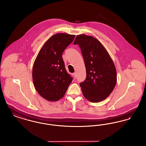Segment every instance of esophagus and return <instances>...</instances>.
Listing matches in <instances>:
<instances>
[{
  "instance_id": "esophagus-1",
  "label": "esophagus",
  "mask_w": 146,
  "mask_h": 146,
  "mask_svg": "<svg viewBox=\"0 0 146 146\" xmlns=\"http://www.w3.org/2000/svg\"><path fill=\"white\" fill-rule=\"evenodd\" d=\"M72 75H73V76H74V78H75L76 77V72L74 73Z\"/></svg>"
}]
</instances>
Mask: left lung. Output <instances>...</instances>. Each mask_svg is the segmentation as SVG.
Returning <instances> with one entry per match:
<instances>
[{"label":"left lung","instance_id":"8db88e82","mask_svg":"<svg viewBox=\"0 0 146 146\" xmlns=\"http://www.w3.org/2000/svg\"><path fill=\"white\" fill-rule=\"evenodd\" d=\"M81 48L86 78L80 84L84 97L91 102L106 100L117 81L115 65L107 50L97 39L86 35L77 36L74 44Z\"/></svg>","mask_w":146,"mask_h":146}]
</instances>
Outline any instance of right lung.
I'll list each match as a JSON object with an SVG mask.
<instances>
[{"mask_svg":"<svg viewBox=\"0 0 146 146\" xmlns=\"http://www.w3.org/2000/svg\"><path fill=\"white\" fill-rule=\"evenodd\" d=\"M75 37L65 33L54 35L46 40L35 59L32 69L33 84L45 100H60L72 81L65 69L62 54Z\"/></svg>","mask_w":146,"mask_h":146,"instance_id":"add662e5","label":"right lung"}]
</instances>
